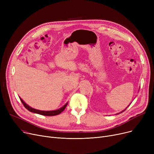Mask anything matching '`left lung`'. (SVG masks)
Returning <instances> with one entry per match:
<instances>
[{
	"label": "left lung",
	"instance_id": "left-lung-1",
	"mask_svg": "<svg viewBox=\"0 0 154 154\" xmlns=\"http://www.w3.org/2000/svg\"><path fill=\"white\" fill-rule=\"evenodd\" d=\"M124 111H122V112H124ZM122 112H121V113H122Z\"/></svg>",
	"mask_w": 154,
	"mask_h": 154
}]
</instances>
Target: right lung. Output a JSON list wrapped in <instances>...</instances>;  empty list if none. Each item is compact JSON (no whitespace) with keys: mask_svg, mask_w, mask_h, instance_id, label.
Masks as SVG:
<instances>
[{"mask_svg":"<svg viewBox=\"0 0 154 154\" xmlns=\"http://www.w3.org/2000/svg\"><path fill=\"white\" fill-rule=\"evenodd\" d=\"M20 99V101L22 102V103H23V106L26 107V109H27L29 111L31 112H34L35 113V114H38L40 115H42V116H57L58 114H60L62 112H63L64 110V109H66V107H67L68 103H66V104L64 105L63 107H62L61 108H60L59 109L55 110H51V111H44V110H37L35 109H33L30 107V106H29L28 105L24 102V101L20 98L19 97Z\"/></svg>","mask_w":154,"mask_h":154,"instance_id":"obj_1","label":"right lung"}]
</instances>
